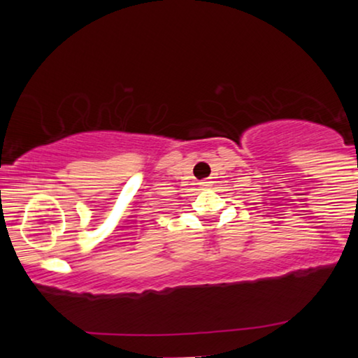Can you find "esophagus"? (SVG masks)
Returning <instances> with one entry per match:
<instances>
[{
	"instance_id": "esophagus-1",
	"label": "esophagus",
	"mask_w": 358,
	"mask_h": 358,
	"mask_svg": "<svg viewBox=\"0 0 358 358\" xmlns=\"http://www.w3.org/2000/svg\"><path fill=\"white\" fill-rule=\"evenodd\" d=\"M200 184H202V185H205V187H207V185H210V182H208V180H203V182H200Z\"/></svg>"
}]
</instances>
